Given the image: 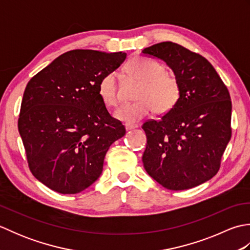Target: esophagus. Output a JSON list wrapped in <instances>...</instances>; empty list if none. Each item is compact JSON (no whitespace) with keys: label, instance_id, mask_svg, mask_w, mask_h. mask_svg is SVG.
<instances>
[{"label":"esophagus","instance_id":"34e87169","mask_svg":"<svg viewBox=\"0 0 250 250\" xmlns=\"http://www.w3.org/2000/svg\"><path fill=\"white\" fill-rule=\"evenodd\" d=\"M136 125H130V124H125V130L126 131H130V130H133L136 128Z\"/></svg>","mask_w":250,"mask_h":250}]
</instances>
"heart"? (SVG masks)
<instances>
[{
  "instance_id": "obj_1",
  "label": "heart",
  "mask_w": 250,
  "mask_h": 250,
  "mask_svg": "<svg viewBox=\"0 0 250 250\" xmlns=\"http://www.w3.org/2000/svg\"><path fill=\"white\" fill-rule=\"evenodd\" d=\"M128 72L142 81L135 102L125 103L115 110L117 119L126 124H135L155 109L163 114L171 110L179 99L180 87L176 77L166 72L157 61L135 58L128 64ZM99 97L106 106L117 103V75L109 72L104 75L98 86Z\"/></svg>"
}]
</instances>
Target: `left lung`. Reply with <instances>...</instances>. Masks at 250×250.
<instances>
[{"label":"left lung","instance_id":"1","mask_svg":"<svg viewBox=\"0 0 250 250\" xmlns=\"http://www.w3.org/2000/svg\"><path fill=\"white\" fill-rule=\"evenodd\" d=\"M142 52L166 62L180 87L176 105L142 126L147 136L144 167L164 188H193L220 167L232 133L230 93L214 66L183 46L162 42Z\"/></svg>","mask_w":250,"mask_h":250}]
</instances>
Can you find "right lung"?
<instances>
[{
	"instance_id": "1",
	"label": "right lung",
	"mask_w": 250,
	"mask_h": 250,
	"mask_svg": "<svg viewBox=\"0 0 250 250\" xmlns=\"http://www.w3.org/2000/svg\"><path fill=\"white\" fill-rule=\"evenodd\" d=\"M125 52L75 49L59 56L24 90L18 130L34 177L75 194L103 171L109 146L125 134L99 97V83L125 60Z\"/></svg>"
}]
</instances>
